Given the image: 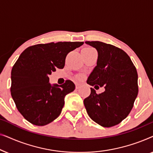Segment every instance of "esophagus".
Segmentation results:
<instances>
[{
	"label": "esophagus",
	"instance_id": "34e87169",
	"mask_svg": "<svg viewBox=\"0 0 153 153\" xmlns=\"http://www.w3.org/2000/svg\"><path fill=\"white\" fill-rule=\"evenodd\" d=\"M81 83H76V89L79 88L81 87Z\"/></svg>",
	"mask_w": 153,
	"mask_h": 153
}]
</instances>
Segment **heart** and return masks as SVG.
Wrapping results in <instances>:
<instances>
[{"mask_svg": "<svg viewBox=\"0 0 153 153\" xmlns=\"http://www.w3.org/2000/svg\"><path fill=\"white\" fill-rule=\"evenodd\" d=\"M85 49L88 50V51H94V50H95L93 48H92V47H86V48H85Z\"/></svg>", "mask_w": 153, "mask_h": 153, "instance_id": "heart-1", "label": "heart"}]
</instances>
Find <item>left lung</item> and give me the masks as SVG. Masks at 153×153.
Listing matches in <instances>:
<instances>
[{
    "label": "left lung",
    "instance_id": "8db88e82",
    "mask_svg": "<svg viewBox=\"0 0 153 153\" xmlns=\"http://www.w3.org/2000/svg\"><path fill=\"white\" fill-rule=\"evenodd\" d=\"M85 44L98 52L97 65L87 83L104 86L105 91L98 95L91 88L83 104L93 121L104 127H113L126 118L133 107L139 91L137 70L123 50L99 41Z\"/></svg>",
    "mask_w": 153,
    "mask_h": 153
}]
</instances>
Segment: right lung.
Wrapping results in <instances>:
<instances>
[{
    "label": "right lung",
    "instance_id": "add662e5",
    "mask_svg": "<svg viewBox=\"0 0 153 153\" xmlns=\"http://www.w3.org/2000/svg\"><path fill=\"white\" fill-rule=\"evenodd\" d=\"M83 44H39L21 53L12 69L10 91L18 111L28 122L44 126L59 116L65 97L74 91L75 85L70 80L62 85H51L49 76L57 68H63L68 53Z\"/></svg>",
    "mask_w": 153,
    "mask_h": 153
}]
</instances>
